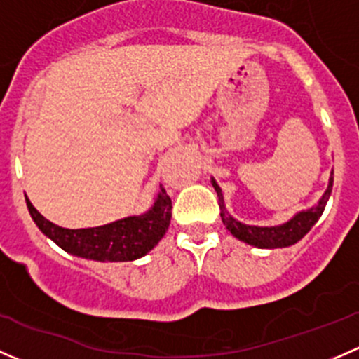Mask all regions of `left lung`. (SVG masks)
<instances>
[{
  "instance_id": "1",
  "label": "left lung",
  "mask_w": 359,
  "mask_h": 359,
  "mask_svg": "<svg viewBox=\"0 0 359 359\" xmlns=\"http://www.w3.org/2000/svg\"><path fill=\"white\" fill-rule=\"evenodd\" d=\"M212 184L217 191V196H219L220 217H222L224 226L227 227V231H231V234H233L234 238L259 248H283L290 247V245L302 240V238L309 233L311 227L318 222V219H320L321 213H323L325 206H327L328 198H330L332 186H334V172H332L330 184H328L327 191H325V194L321 196V200L318 201L316 206H313V208L309 210H304V212L297 213V215L293 217L292 220H288L287 224H281V226L274 227H257L238 222L236 219H233V217L227 213L220 187L217 186L215 180H212Z\"/></svg>"
}]
</instances>
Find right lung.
<instances>
[{
	"label": "right lung",
	"instance_id": "add662e5",
	"mask_svg": "<svg viewBox=\"0 0 359 359\" xmlns=\"http://www.w3.org/2000/svg\"><path fill=\"white\" fill-rule=\"evenodd\" d=\"M25 203L36 226L60 248L72 255L100 262H125L144 257L156 247L172 219V200L165 189H161L154 206L147 213L88 229H66L55 226L46 220L27 198Z\"/></svg>",
	"mask_w": 359,
	"mask_h": 359
}]
</instances>
